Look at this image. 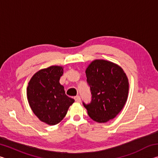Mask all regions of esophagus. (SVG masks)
<instances>
[{
  "instance_id": "esophagus-1",
  "label": "esophagus",
  "mask_w": 158,
  "mask_h": 158,
  "mask_svg": "<svg viewBox=\"0 0 158 158\" xmlns=\"http://www.w3.org/2000/svg\"><path fill=\"white\" fill-rule=\"evenodd\" d=\"M74 100H75L77 102H81V98H80L79 95L76 96V97L74 98Z\"/></svg>"
}]
</instances>
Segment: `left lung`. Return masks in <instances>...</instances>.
<instances>
[{"label":"left lung","mask_w":158,"mask_h":158,"mask_svg":"<svg viewBox=\"0 0 158 158\" xmlns=\"http://www.w3.org/2000/svg\"><path fill=\"white\" fill-rule=\"evenodd\" d=\"M92 100L83 102L91 119L106 123L120 113L126 102L129 82L121 67L110 61L95 60L85 69Z\"/></svg>","instance_id":"left-lung-1"}]
</instances>
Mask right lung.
Here are the masks:
<instances>
[{
	"label": "right lung",
	"mask_w": 158,
	"mask_h": 158,
	"mask_svg": "<svg viewBox=\"0 0 158 158\" xmlns=\"http://www.w3.org/2000/svg\"><path fill=\"white\" fill-rule=\"evenodd\" d=\"M61 66H50L34 74L28 82L27 98L32 111L41 121L54 125L60 123L74 100L66 95L59 80Z\"/></svg>",
	"instance_id": "1"
}]
</instances>
